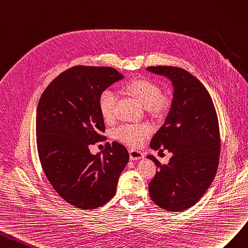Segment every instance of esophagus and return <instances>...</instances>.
<instances>
[{"instance_id":"esophagus-1","label":"esophagus","mask_w":248,"mask_h":248,"mask_svg":"<svg viewBox=\"0 0 248 248\" xmlns=\"http://www.w3.org/2000/svg\"><path fill=\"white\" fill-rule=\"evenodd\" d=\"M130 153V158L131 160H139V159H143L144 158V155L142 152L140 151H136V150H130L129 151Z\"/></svg>"}]
</instances>
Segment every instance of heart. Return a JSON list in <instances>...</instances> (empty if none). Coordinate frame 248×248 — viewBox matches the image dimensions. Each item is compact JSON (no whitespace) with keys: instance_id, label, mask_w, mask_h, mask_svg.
<instances>
[{"instance_id":"b5f03b06","label":"heart","mask_w":248,"mask_h":248,"mask_svg":"<svg viewBox=\"0 0 248 248\" xmlns=\"http://www.w3.org/2000/svg\"><path fill=\"white\" fill-rule=\"evenodd\" d=\"M126 91L153 113H159L165 108L166 98L161 95V90L155 82L147 79H136L129 82ZM117 95L111 89H106L98 96V109L105 120H112L115 116ZM152 130L146 124H124L115 131V137L131 146L137 147L150 136Z\"/></svg>"}]
</instances>
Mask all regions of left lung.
<instances>
[{"mask_svg": "<svg viewBox=\"0 0 248 248\" xmlns=\"http://www.w3.org/2000/svg\"><path fill=\"white\" fill-rule=\"evenodd\" d=\"M148 72L167 77L173 86L170 110L151 141L153 150L172 154L157 166L148 184L152 201L168 212H182L199 202L213 182L220 155V135L213 101L206 87L187 70L150 66Z\"/></svg>", "mask_w": 248, "mask_h": 248, "instance_id": "obj_1", "label": "left lung"}]
</instances>
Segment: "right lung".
Here are the masks:
<instances>
[{"mask_svg":"<svg viewBox=\"0 0 248 248\" xmlns=\"http://www.w3.org/2000/svg\"><path fill=\"white\" fill-rule=\"evenodd\" d=\"M124 76L113 67L78 65L54 79L41 94L36 114L40 164L63 200L83 210L108 202L128 164L126 148L116 141L93 155L89 145L104 141L98 96Z\"/></svg>","mask_w":248,"mask_h":248,"instance_id":"1","label":"right lung"}]
</instances>
